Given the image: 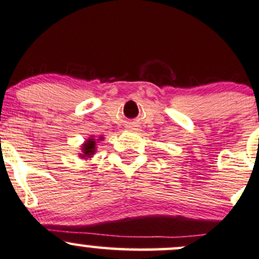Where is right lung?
<instances>
[{
    "mask_svg": "<svg viewBox=\"0 0 259 259\" xmlns=\"http://www.w3.org/2000/svg\"><path fill=\"white\" fill-rule=\"evenodd\" d=\"M102 137H100V141H101ZM96 149V141L94 138H89L88 141L82 144V154L81 158H91V155L95 154Z\"/></svg>",
    "mask_w": 259,
    "mask_h": 259,
    "instance_id": "right-lung-1",
    "label": "right lung"
}]
</instances>
